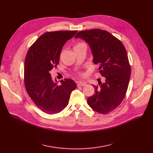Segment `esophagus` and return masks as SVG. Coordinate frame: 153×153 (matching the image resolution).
<instances>
[{
  "instance_id": "obj_1",
  "label": "esophagus",
  "mask_w": 153,
  "mask_h": 153,
  "mask_svg": "<svg viewBox=\"0 0 153 153\" xmlns=\"http://www.w3.org/2000/svg\"><path fill=\"white\" fill-rule=\"evenodd\" d=\"M77 86H84L86 85V83L85 82H77Z\"/></svg>"
}]
</instances>
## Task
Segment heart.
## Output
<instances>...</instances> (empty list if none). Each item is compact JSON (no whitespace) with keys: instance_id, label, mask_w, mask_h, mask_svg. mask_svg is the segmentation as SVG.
Returning a JSON list of instances; mask_svg holds the SVG:
<instances>
[{"instance_id":"obj_1","label":"heart","mask_w":153,"mask_h":153,"mask_svg":"<svg viewBox=\"0 0 153 153\" xmlns=\"http://www.w3.org/2000/svg\"><path fill=\"white\" fill-rule=\"evenodd\" d=\"M85 45V43H82V42H79V43H76V44L75 45V46L74 47H74H80V46H81V45ZM79 75H80V74H79Z\"/></svg>"}]
</instances>
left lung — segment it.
<instances>
[{
    "mask_svg": "<svg viewBox=\"0 0 153 153\" xmlns=\"http://www.w3.org/2000/svg\"><path fill=\"white\" fill-rule=\"evenodd\" d=\"M74 38H80L90 47L94 64L105 82H99L95 94L87 99L95 111L107 114L121 103L128 89L131 67L125 48L111 33L100 29L79 31Z\"/></svg>",
    "mask_w": 153,
    "mask_h": 153,
    "instance_id": "obj_1",
    "label": "left lung"
}]
</instances>
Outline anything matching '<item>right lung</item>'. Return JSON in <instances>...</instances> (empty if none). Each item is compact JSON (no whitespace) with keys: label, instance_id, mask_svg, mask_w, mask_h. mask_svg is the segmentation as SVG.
<instances>
[{"label":"right lung","instance_id":"1","mask_svg":"<svg viewBox=\"0 0 153 153\" xmlns=\"http://www.w3.org/2000/svg\"><path fill=\"white\" fill-rule=\"evenodd\" d=\"M77 31L47 32L30 48L25 60L24 82L27 92L41 111L48 114L60 113L69 102L77 87L73 80L65 79L57 85L50 73L56 68L62 47Z\"/></svg>","mask_w":153,"mask_h":153}]
</instances>
